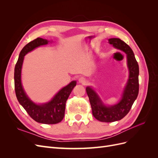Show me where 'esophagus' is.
<instances>
[{
    "label": "esophagus",
    "instance_id": "34e87169",
    "mask_svg": "<svg viewBox=\"0 0 158 158\" xmlns=\"http://www.w3.org/2000/svg\"><path fill=\"white\" fill-rule=\"evenodd\" d=\"M78 82L82 84H85V83H86V79H85L84 77H80L78 79Z\"/></svg>",
    "mask_w": 158,
    "mask_h": 158
}]
</instances>
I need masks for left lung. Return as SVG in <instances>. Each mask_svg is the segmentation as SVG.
I'll list each match as a JSON object with an SVG mask.
<instances>
[{
  "label": "left lung",
  "instance_id": "1",
  "mask_svg": "<svg viewBox=\"0 0 158 158\" xmlns=\"http://www.w3.org/2000/svg\"><path fill=\"white\" fill-rule=\"evenodd\" d=\"M108 40L109 44L112 45L114 48L125 52L127 55L129 76L121 99L118 103L114 106H107L92 88L88 86L85 89L94 117L101 122L111 123L121 120L125 117L137 98L139 92V67L132 50L126 43L118 38H111Z\"/></svg>",
  "mask_w": 158,
  "mask_h": 158
}]
</instances>
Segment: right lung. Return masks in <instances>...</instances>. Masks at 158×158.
Instances as JSON below:
<instances>
[{"mask_svg":"<svg viewBox=\"0 0 158 158\" xmlns=\"http://www.w3.org/2000/svg\"><path fill=\"white\" fill-rule=\"evenodd\" d=\"M49 42L48 40L37 37L28 43L22 49L14 69V88L18 101L33 120L40 123L52 125L59 123L63 119L66 100L76 86V81H72L62 88L50 102L40 105L33 102L28 98L21 82V72L24 56L38 47L48 44Z\"/></svg>","mask_w":158,"mask_h":158,"instance_id":"add662e5","label":"right lung"}]
</instances>
